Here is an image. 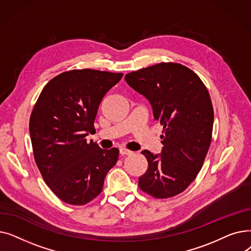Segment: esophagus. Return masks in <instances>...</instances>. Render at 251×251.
<instances>
[{
  "label": "esophagus",
  "mask_w": 251,
  "mask_h": 251,
  "mask_svg": "<svg viewBox=\"0 0 251 251\" xmlns=\"http://www.w3.org/2000/svg\"><path fill=\"white\" fill-rule=\"evenodd\" d=\"M131 153H132V151L127 150V149H123V148L120 149V154L121 155H130Z\"/></svg>",
  "instance_id": "34e87169"
}]
</instances>
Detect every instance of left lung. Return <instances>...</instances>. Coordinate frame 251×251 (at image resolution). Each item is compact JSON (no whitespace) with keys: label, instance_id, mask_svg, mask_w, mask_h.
Masks as SVG:
<instances>
[{"label":"left lung","instance_id":"8db88e82","mask_svg":"<svg viewBox=\"0 0 251 251\" xmlns=\"http://www.w3.org/2000/svg\"><path fill=\"white\" fill-rule=\"evenodd\" d=\"M125 80L150 101L154 120L164 126L162 152L141 151L149 167L138 186L155 199L175 196L194 181L212 141L214 109L208 91L192 70L177 63L128 73Z\"/></svg>","mask_w":251,"mask_h":251}]
</instances>
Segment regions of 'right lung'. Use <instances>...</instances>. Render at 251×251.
<instances>
[{
    "label": "right lung",
    "instance_id": "1",
    "mask_svg": "<svg viewBox=\"0 0 251 251\" xmlns=\"http://www.w3.org/2000/svg\"><path fill=\"white\" fill-rule=\"evenodd\" d=\"M122 73L71 70L48 82L32 110L29 133L34 160L47 185L61 201L83 205L101 192L119 150H102L86 136L104 95Z\"/></svg>",
    "mask_w": 251,
    "mask_h": 251
}]
</instances>
